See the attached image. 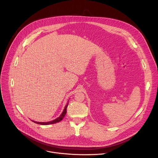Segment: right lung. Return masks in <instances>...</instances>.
Listing matches in <instances>:
<instances>
[{
	"instance_id": "add662e5",
	"label": "right lung",
	"mask_w": 158,
	"mask_h": 158,
	"mask_svg": "<svg viewBox=\"0 0 158 158\" xmlns=\"http://www.w3.org/2000/svg\"><path fill=\"white\" fill-rule=\"evenodd\" d=\"M68 104H69V102L67 103V104H66L64 107V109L63 111V113H61V114L60 116L59 117H57L56 119L52 120V121H51V122H35V121H33L32 120L33 122H35L36 123H38V124H40V125H49V124H53V123H56L57 122H60L61 120H63V118H64V117L65 116L66 113V108H67V106H68Z\"/></svg>"
}]
</instances>
